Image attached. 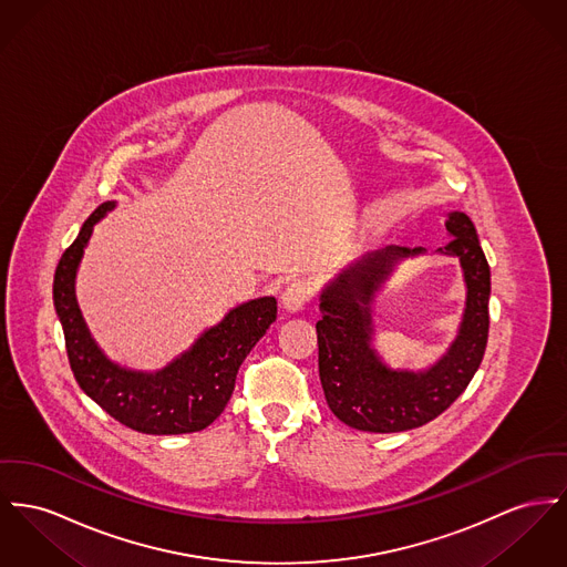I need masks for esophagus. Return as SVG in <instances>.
I'll return each mask as SVG.
<instances>
[{
	"label": "esophagus",
	"mask_w": 567,
	"mask_h": 567,
	"mask_svg": "<svg viewBox=\"0 0 567 567\" xmlns=\"http://www.w3.org/2000/svg\"><path fill=\"white\" fill-rule=\"evenodd\" d=\"M309 295H311V290L305 281H292L286 286V290L281 295V305L286 311H301L309 301Z\"/></svg>",
	"instance_id": "34e87169"
}]
</instances>
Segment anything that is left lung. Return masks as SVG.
I'll return each mask as SVG.
<instances>
[{
    "label": "left lung",
    "mask_w": 567,
    "mask_h": 567,
    "mask_svg": "<svg viewBox=\"0 0 567 567\" xmlns=\"http://www.w3.org/2000/svg\"><path fill=\"white\" fill-rule=\"evenodd\" d=\"M450 243L436 254L457 258L466 301L457 336L425 370L389 368L374 348V302L395 266L425 254L423 247L370 251L346 266L320 292L316 322L318 370L333 415L363 432H406L447 411L475 377L488 343L491 266L477 229L464 213L445 219Z\"/></svg>",
    "instance_id": "obj_1"
}]
</instances>
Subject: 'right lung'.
Instances as JSON below:
<instances>
[{
  "label": "right lung",
  "mask_w": 567,
  "mask_h": 567,
  "mask_svg": "<svg viewBox=\"0 0 567 567\" xmlns=\"http://www.w3.org/2000/svg\"><path fill=\"white\" fill-rule=\"evenodd\" d=\"M115 208L101 204L64 251L53 277V305L64 329L71 370L79 386L105 413L142 434H190L224 413L240 363L277 318L275 297L231 307L221 322L202 331L189 350L156 372L112 361L92 338L75 295L76 270L94 226Z\"/></svg>",
  "instance_id": "add662e5"
}]
</instances>
